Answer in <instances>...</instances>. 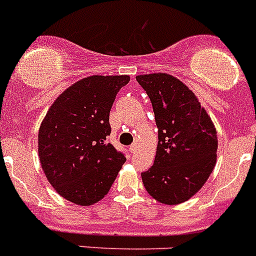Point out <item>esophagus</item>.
I'll list each match as a JSON object with an SVG mask.
<instances>
[{
  "mask_svg": "<svg viewBox=\"0 0 256 256\" xmlns=\"http://www.w3.org/2000/svg\"><path fill=\"white\" fill-rule=\"evenodd\" d=\"M137 148H138V144H137V142H134V144H132L130 146V152H132V154H134V152L137 151Z\"/></svg>",
  "mask_w": 256,
  "mask_h": 256,
  "instance_id": "obj_1",
  "label": "esophagus"
}]
</instances>
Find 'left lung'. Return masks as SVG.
I'll use <instances>...</instances> for the list:
<instances>
[{
	"label": "left lung",
	"instance_id": "1",
	"mask_svg": "<svg viewBox=\"0 0 256 256\" xmlns=\"http://www.w3.org/2000/svg\"><path fill=\"white\" fill-rule=\"evenodd\" d=\"M151 100L158 128L154 165L140 176L146 190L165 204H179L207 182L216 165L217 132L193 91L166 74L137 76Z\"/></svg>",
	"mask_w": 256,
	"mask_h": 256
}]
</instances>
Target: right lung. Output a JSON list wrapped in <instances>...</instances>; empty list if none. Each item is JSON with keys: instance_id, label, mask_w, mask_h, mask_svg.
<instances>
[{"instance_id": "1", "label": "right lung", "mask_w": 256, "mask_h": 256, "mask_svg": "<svg viewBox=\"0 0 256 256\" xmlns=\"http://www.w3.org/2000/svg\"><path fill=\"white\" fill-rule=\"evenodd\" d=\"M128 76H91L63 91L39 130V158L58 194L78 206L104 198L126 162L109 144L110 109Z\"/></svg>"}]
</instances>
